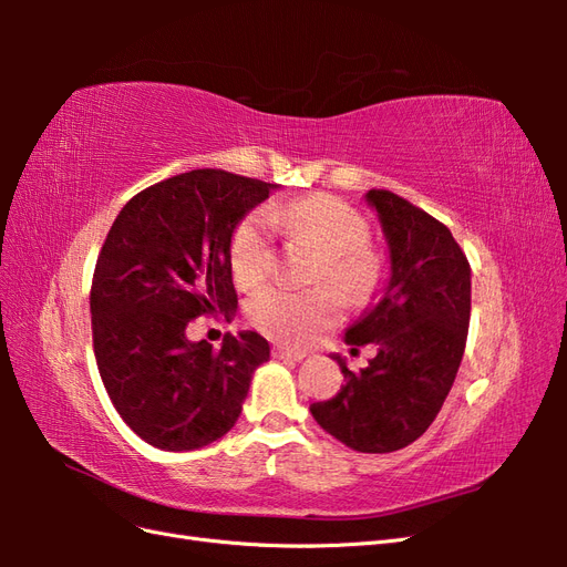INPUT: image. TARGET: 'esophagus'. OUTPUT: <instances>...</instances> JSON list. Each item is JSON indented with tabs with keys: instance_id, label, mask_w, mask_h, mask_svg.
Instances as JSON below:
<instances>
[{
	"instance_id": "obj_1",
	"label": "esophagus",
	"mask_w": 567,
	"mask_h": 567,
	"mask_svg": "<svg viewBox=\"0 0 567 567\" xmlns=\"http://www.w3.org/2000/svg\"><path fill=\"white\" fill-rule=\"evenodd\" d=\"M271 354L277 357V359H284V362H302V359L307 357V352H302V350H288V348H284V346L274 348Z\"/></svg>"
}]
</instances>
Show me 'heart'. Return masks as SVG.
<instances>
[{"label": "heart", "mask_w": 567, "mask_h": 567, "mask_svg": "<svg viewBox=\"0 0 567 567\" xmlns=\"http://www.w3.org/2000/svg\"><path fill=\"white\" fill-rule=\"evenodd\" d=\"M277 227L312 238L323 250L319 284H331L348 302L371 293L379 267L362 248L369 241L367 221L348 203L323 194L277 203L271 213L255 210L238 225L231 241V269L244 288H257L271 274ZM248 315L265 336L286 346H307L340 319V305L329 288L274 286L250 300Z\"/></svg>", "instance_id": "heart-1"}]
</instances>
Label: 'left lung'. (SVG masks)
<instances>
[{"instance_id":"left-lung-1","label":"left lung","mask_w":567,"mask_h":567,"mask_svg":"<svg viewBox=\"0 0 567 567\" xmlns=\"http://www.w3.org/2000/svg\"><path fill=\"white\" fill-rule=\"evenodd\" d=\"M388 244V279L379 302L346 331L357 350L379 352L359 373L333 354L346 385L310 406L315 421L346 447L398 452L435 421L454 385L471 321V265L452 231L398 194L371 188Z\"/></svg>"}]
</instances>
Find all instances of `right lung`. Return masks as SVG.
<instances>
[{"mask_svg":"<svg viewBox=\"0 0 567 567\" xmlns=\"http://www.w3.org/2000/svg\"><path fill=\"white\" fill-rule=\"evenodd\" d=\"M274 188L192 169L144 188L113 221L90 296L94 354L120 419L153 447L192 452L227 435L269 362L260 333H229L213 350L186 326L236 310L231 238Z\"/></svg>","mask_w":567,"mask_h":567,"instance_id":"right-lung-1","label":"right lung"}]
</instances>
